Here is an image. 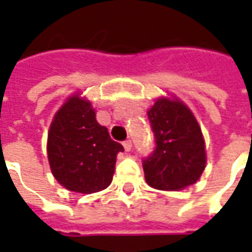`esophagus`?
<instances>
[{
  "label": "esophagus",
  "mask_w": 252,
  "mask_h": 252,
  "mask_svg": "<svg viewBox=\"0 0 252 252\" xmlns=\"http://www.w3.org/2000/svg\"><path fill=\"white\" fill-rule=\"evenodd\" d=\"M123 146H124V148H126V151H131V148H132L131 139H126V142L123 143Z\"/></svg>",
  "instance_id": "34e87169"
}]
</instances>
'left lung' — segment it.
<instances>
[{
  "label": "left lung",
  "mask_w": 252,
  "mask_h": 252,
  "mask_svg": "<svg viewBox=\"0 0 252 252\" xmlns=\"http://www.w3.org/2000/svg\"><path fill=\"white\" fill-rule=\"evenodd\" d=\"M155 148L143 158L150 186L180 190L193 185L205 169V143L194 116L182 102L158 99L148 110Z\"/></svg>",
  "instance_id": "1"
}]
</instances>
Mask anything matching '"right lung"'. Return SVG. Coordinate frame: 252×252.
I'll return each mask as SVG.
<instances>
[{
	"instance_id": "1",
	"label": "right lung",
	"mask_w": 252,
	"mask_h": 252,
	"mask_svg": "<svg viewBox=\"0 0 252 252\" xmlns=\"http://www.w3.org/2000/svg\"><path fill=\"white\" fill-rule=\"evenodd\" d=\"M124 147L99 126L88 101L71 97L59 109L48 132V162L54 177L71 191L94 193L110 185L116 155Z\"/></svg>"
}]
</instances>
